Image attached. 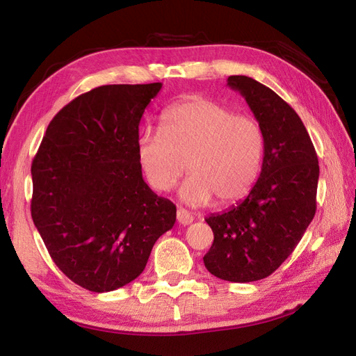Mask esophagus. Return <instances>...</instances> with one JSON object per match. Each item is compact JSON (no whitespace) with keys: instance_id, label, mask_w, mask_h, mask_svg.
<instances>
[{"instance_id":"34e87169","label":"esophagus","mask_w":356,"mask_h":356,"mask_svg":"<svg viewBox=\"0 0 356 356\" xmlns=\"http://www.w3.org/2000/svg\"><path fill=\"white\" fill-rule=\"evenodd\" d=\"M193 220H194V217H193L190 213H188L186 209H184V208H179V209H177V222H179L180 225L186 226V225L193 223Z\"/></svg>"}]
</instances>
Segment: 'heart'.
I'll return each instance as SVG.
<instances>
[{"instance_id":"obj_1","label":"heart","mask_w":356,"mask_h":356,"mask_svg":"<svg viewBox=\"0 0 356 356\" xmlns=\"http://www.w3.org/2000/svg\"><path fill=\"white\" fill-rule=\"evenodd\" d=\"M263 154L259 120L203 96L171 105L161 130H143L138 138L140 168L154 190H171L188 163L193 176L180 195L191 205L216 199L228 207L243 199L260 176Z\"/></svg>"}]
</instances>
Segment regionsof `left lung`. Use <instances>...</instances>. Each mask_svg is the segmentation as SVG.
Returning a JSON list of instances; mask_svg holds the SVG:
<instances>
[{"label":"left lung","instance_id":"8db88e82","mask_svg":"<svg viewBox=\"0 0 356 356\" xmlns=\"http://www.w3.org/2000/svg\"><path fill=\"white\" fill-rule=\"evenodd\" d=\"M264 133L261 172L245 200L205 220L214 241L203 257L217 278L249 283L280 268L316 209L320 166L306 127L289 104L259 81L229 76Z\"/></svg>","mask_w":356,"mask_h":356}]
</instances>
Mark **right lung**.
Wrapping results in <instances>:
<instances>
[{"label": "right lung", "instance_id": "obj_1", "mask_svg": "<svg viewBox=\"0 0 356 356\" xmlns=\"http://www.w3.org/2000/svg\"><path fill=\"white\" fill-rule=\"evenodd\" d=\"M162 84L102 86L51 119L32 162V218L56 266L92 292L138 278L176 205L142 177L139 122Z\"/></svg>", "mask_w": 356, "mask_h": 356}]
</instances>
